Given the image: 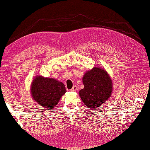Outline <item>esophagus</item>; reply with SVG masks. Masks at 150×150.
<instances>
[{"label":"esophagus","mask_w":150,"mask_h":150,"mask_svg":"<svg viewBox=\"0 0 150 150\" xmlns=\"http://www.w3.org/2000/svg\"><path fill=\"white\" fill-rule=\"evenodd\" d=\"M77 90H78V87H77V86H76V85H74L73 87L71 89L72 92H76V91Z\"/></svg>","instance_id":"obj_1"}]
</instances>
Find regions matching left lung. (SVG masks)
<instances>
[{
  "label": "left lung",
  "mask_w": 150,
  "mask_h": 150,
  "mask_svg": "<svg viewBox=\"0 0 150 150\" xmlns=\"http://www.w3.org/2000/svg\"><path fill=\"white\" fill-rule=\"evenodd\" d=\"M84 88L79 91V96L88 109L99 108L110 97L112 81L108 73L94 67L85 73L83 78Z\"/></svg>",
  "instance_id": "8db88e82"
}]
</instances>
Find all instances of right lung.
<instances>
[{"mask_svg": "<svg viewBox=\"0 0 150 150\" xmlns=\"http://www.w3.org/2000/svg\"><path fill=\"white\" fill-rule=\"evenodd\" d=\"M66 92L65 85L62 82L40 76L33 79L31 86L33 99L47 109H54Z\"/></svg>", "mask_w": 150, "mask_h": 150, "instance_id": "1", "label": "right lung"}]
</instances>
